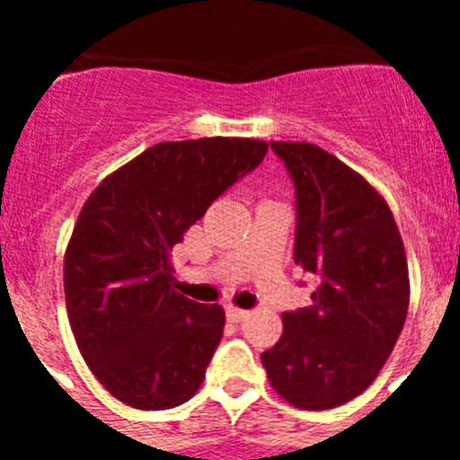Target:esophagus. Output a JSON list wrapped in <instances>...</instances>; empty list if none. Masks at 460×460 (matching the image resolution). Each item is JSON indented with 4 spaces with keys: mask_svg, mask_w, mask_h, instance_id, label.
Listing matches in <instances>:
<instances>
[{
    "mask_svg": "<svg viewBox=\"0 0 460 460\" xmlns=\"http://www.w3.org/2000/svg\"><path fill=\"white\" fill-rule=\"evenodd\" d=\"M226 315L230 323H242V320H246L251 315L249 311H243V308H234V306H227L226 308Z\"/></svg>",
    "mask_w": 460,
    "mask_h": 460,
    "instance_id": "esophagus-1",
    "label": "esophagus"
}]
</instances>
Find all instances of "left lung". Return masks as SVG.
Wrapping results in <instances>:
<instances>
[{
    "instance_id": "obj_1",
    "label": "left lung",
    "mask_w": 460,
    "mask_h": 460,
    "mask_svg": "<svg viewBox=\"0 0 460 460\" xmlns=\"http://www.w3.org/2000/svg\"><path fill=\"white\" fill-rule=\"evenodd\" d=\"M295 184V262L320 286L283 313L262 352L271 387L302 410H329L377 377L405 324L408 260L396 221L361 174L311 142H270Z\"/></svg>"
}]
</instances>
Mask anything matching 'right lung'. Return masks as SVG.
<instances>
[{
    "label": "right lung",
    "instance_id": "1",
    "mask_svg": "<svg viewBox=\"0 0 460 460\" xmlns=\"http://www.w3.org/2000/svg\"><path fill=\"white\" fill-rule=\"evenodd\" d=\"M265 154L267 142L249 137L161 142L84 202L64 258L68 323L121 403L168 410L202 385L226 313L174 292L170 251Z\"/></svg>",
    "mask_w": 460,
    "mask_h": 460
}]
</instances>
